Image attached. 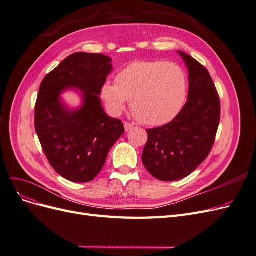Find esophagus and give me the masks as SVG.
<instances>
[{"mask_svg":"<svg viewBox=\"0 0 256 256\" xmlns=\"http://www.w3.org/2000/svg\"><path fill=\"white\" fill-rule=\"evenodd\" d=\"M124 127H125L126 131H129V130H131V129L134 128V125H132V124L126 122H124Z\"/></svg>","mask_w":256,"mask_h":256,"instance_id":"1","label":"esophagus"}]
</instances>
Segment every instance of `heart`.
Here are the masks:
<instances>
[{"label": "heart", "instance_id": "1", "mask_svg": "<svg viewBox=\"0 0 256 256\" xmlns=\"http://www.w3.org/2000/svg\"><path fill=\"white\" fill-rule=\"evenodd\" d=\"M115 81H106L100 90L108 109L120 114L131 99V110L146 125L171 122L187 98L186 74L172 62H134L122 69Z\"/></svg>", "mask_w": 256, "mask_h": 256}]
</instances>
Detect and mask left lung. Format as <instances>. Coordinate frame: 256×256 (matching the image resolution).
I'll return each instance as SVG.
<instances>
[{"mask_svg": "<svg viewBox=\"0 0 256 256\" xmlns=\"http://www.w3.org/2000/svg\"><path fill=\"white\" fill-rule=\"evenodd\" d=\"M189 72L188 102L162 127L147 129L142 162L154 178L174 182L187 177L212 150L220 122V99L207 69L178 51Z\"/></svg>", "mask_w": 256, "mask_h": 256, "instance_id": "1", "label": "left lung"}]
</instances>
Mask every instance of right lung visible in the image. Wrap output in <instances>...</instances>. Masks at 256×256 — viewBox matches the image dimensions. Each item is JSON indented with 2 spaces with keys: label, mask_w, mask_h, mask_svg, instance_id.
I'll use <instances>...</instances> for the list:
<instances>
[{
  "label": "right lung",
  "mask_w": 256,
  "mask_h": 256,
  "mask_svg": "<svg viewBox=\"0 0 256 256\" xmlns=\"http://www.w3.org/2000/svg\"><path fill=\"white\" fill-rule=\"evenodd\" d=\"M111 58L76 52L44 76L35 106V129L54 171L74 182H88L102 171L112 146L124 134L120 120L108 115L99 98L102 85L112 72ZM74 90L78 108L61 95Z\"/></svg>",
  "instance_id": "1"
}]
</instances>
